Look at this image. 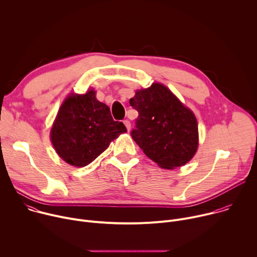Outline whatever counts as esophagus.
I'll return each mask as SVG.
<instances>
[{"instance_id": "esophagus-1", "label": "esophagus", "mask_w": 257, "mask_h": 257, "mask_svg": "<svg viewBox=\"0 0 257 257\" xmlns=\"http://www.w3.org/2000/svg\"><path fill=\"white\" fill-rule=\"evenodd\" d=\"M123 123L125 124V126H126L127 130H128V131H130V129H131V123H130V121H129V120H124V121H123Z\"/></svg>"}]
</instances>
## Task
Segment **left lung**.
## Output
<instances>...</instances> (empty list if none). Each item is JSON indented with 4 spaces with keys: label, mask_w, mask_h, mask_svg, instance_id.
I'll return each mask as SVG.
<instances>
[{
    "label": "left lung",
    "mask_w": 257,
    "mask_h": 257,
    "mask_svg": "<svg viewBox=\"0 0 257 257\" xmlns=\"http://www.w3.org/2000/svg\"><path fill=\"white\" fill-rule=\"evenodd\" d=\"M130 105L138 112L131 136L146 157L168 170L193 158L198 146L196 118L168 87L154 83L137 90Z\"/></svg>",
    "instance_id": "1"
}]
</instances>
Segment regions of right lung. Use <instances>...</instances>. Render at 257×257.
<instances>
[{
	"label": "right lung",
	"mask_w": 257,
	"mask_h": 257,
	"mask_svg": "<svg viewBox=\"0 0 257 257\" xmlns=\"http://www.w3.org/2000/svg\"><path fill=\"white\" fill-rule=\"evenodd\" d=\"M127 132L93 90L72 94L61 105L51 130L57 154L68 164L84 167L103 153L112 140Z\"/></svg>",
	"instance_id": "obj_1"
}]
</instances>
